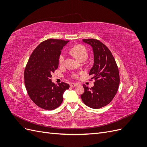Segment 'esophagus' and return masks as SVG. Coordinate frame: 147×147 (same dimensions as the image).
<instances>
[{
	"instance_id": "34e87169",
	"label": "esophagus",
	"mask_w": 147,
	"mask_h": 147,
	"mask_svg": "<svg viewBox=\"0 0 147 147\" xmlns=\"http://www.w3.org/2000/svg\"><path fill=\"white\" fill-rule=\"evenodd\" d=\"M77 85H78L77 83H70V86L71 87H75V86H77Z\"/></svg>"
}]
</instances>
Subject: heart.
<instances>
[{"instance_id": "obj_1", "label": "heart", "mask_w": 147, "mask_h": 147, "mask_svg": "<svg viewBox=\"0 0 147 147\" xmlns=\"http://www.w3.org/2000/svg\"><path fill=\"white\" fill-rule=\"evenodd\" d=\"M70 52L79 61H81L83 59H86L88 57V51L86 48L85 47L82 45H77L71 48ZM64 59L65 55L64 53H61L59 57V64H63L64 61ZM71 76H72V78H78V74H72Z\"/></svg>"}]
</instances>
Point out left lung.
<instances>
[{
	"instance_id": "left-lung-1",
	"label": "left lung",
	"mask_w": 147,
	"mask_h": 147,
	"mask_svg": "<svg viewBox=\"0 0 147 147\" xmlns=\"http://www.w3.org/2000/svg\"><path fill=\"white\" fill-rule=\"evenodd\" d=\"M92 48L94 64L89 75L95 80L91 88L83 84L84 91L81 95L83 103L92 109L106 106L116 95L119 84V70L116 61L109 49L96 39H83Z\"/></svg>"
}]
</instances>
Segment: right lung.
<instances>
[{
    "instance_id": "right-lung-1",
    "label": "right lung",
    "mask_w": 147,
    "mask_h": 147,
    "mask_svg": "<svg viewBox=\"0 0 147 147\" xmlns=\"http://www.w3.org/2000/svg\"><path fill=\"white\" fill-rule=\"evenodd\" d=\"M69 40L48 39L40 43L31 54L24 70V83L30 99L39 107L52 110L63 101V94L70 86L51 82V74L58 67L62 49Z\"/></svg>"
}]
</instances>
